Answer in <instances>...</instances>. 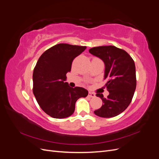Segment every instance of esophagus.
I'll use <instances>...</instances> for the list:
<instances>
[{
  "label": "esophagus",
  "mask_w": 159,
  "mask_h": 159,
  "mask_svg": "<svg viewBox=\"0 0 159 159\" xmlns=\"http://www.w3.org/2000/svg\"><path fill=\"white\" fill-rule=\"evenodd\" d=\"M95 93H91V92H89V93H88V97L89 98H95Z\"/></svg>",
  "instance_id": "1"
}]
</instances>
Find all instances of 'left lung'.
Instances as JSON below:
<instances>
[{
    "label": "left lung",
    "mask_w": 159,
    "mask_h": 159,
    "mask_svg": "<svg viewBox=\"0 0 159 159\" xmlns=\"http://www.w3.org/2000/svg\"><path fill=\"white\" fill-rule=\"evenodd\" d=\"M89 52L104 62L105 87L109 92L106 98L102 93L96 94L103 105L94 113L104 118L117 116L127 108L136 89L134 62L127 52L114 46L94 47Z\"/></svg>",
    "instance_id": "1"
}]
</instances>
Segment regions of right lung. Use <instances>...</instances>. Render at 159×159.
<instances>
[{
    "label": "right lung",
    "mask_w": 159,
    "mask_h": 159,
    "mask_svg": "<svg viewBox=\"0 0 159 159\" xmlns=\"http://www.w3.org/2000/svg\"><path fill=\"white\" fill-rule=\"evenodd\" d=\"M85 49L86 46L58 44L45 51L37 61L32 75L33 93L41 109L53 118L70 117L76 101L88 95L87 89L71 88L65 82L72 61Z\"/></svg>",
    "instance_id": "add662e5"
}]
</instances>
